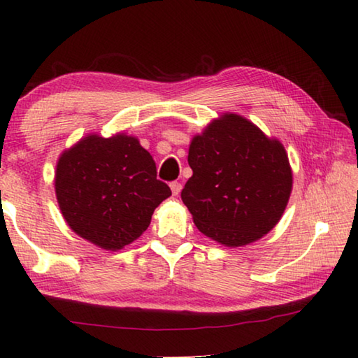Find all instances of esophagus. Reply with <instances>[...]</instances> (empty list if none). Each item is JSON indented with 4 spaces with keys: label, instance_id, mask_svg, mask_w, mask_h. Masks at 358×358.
Masks as SVG:
<instances>
[{
    "label": "esophagus",
    "instance_id": "obj_1",
    "mask_svg": "<svg viewBox=\"0 0 358 358\" xmlns=\"http://www.w3.org/2000/svg\"><path fill=\"white\" fill-rule=\"evenodd\" d=\"M171 189H172L173 196H178L180 191H181V183H178V181H172V183H171Z\"/></svg>",
    "mask_w": 358,
    "mask_h": 358
}]
</instances>
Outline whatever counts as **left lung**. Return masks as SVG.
I'll return each mask as SVG.
<instances>
[{
  "label": "left lung",
  "instance_id": "left-lung-1",
  "mask_svg": "<svg viewBox=\"0 0 358 358\" xmlns=\"http://www.w3.org/2000/svg\"><path fill=\"white\" fill-rule=\"evenodd\" d=\"M192 177L181 201L203 235L237 248L262 238L286 210L292 171L282 143L237 113L213 120L194 136Z\"/></svg>",
  "mask_w": 358,
  "mask_h": 358
}]
</instances>
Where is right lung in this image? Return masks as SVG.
<instances>
[{"mask_svg":"<svg viewBox=\"0 0 358 358\" xmlns=\"http://www.w3.org/2000/svg\"><path fill=\"white\" fill-rule=\"evenodd\" d=\"M55 192L68 226L102 250L117 251L148 229L171 187L138 138L90 134L59 156Z\"/></svg>","mask_w":358,"mask_h":358,"instance_id":"add662e5","label":"right lung"}]
</instances>
